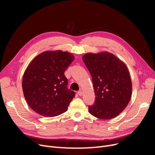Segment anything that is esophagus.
Masks as SVG:
<instances>
[{"label": "esophagus", "instance_id": "34e87169", "mask_svg": "<svg viewBox=\"0 0 155 155\" xmlns=\"http://www.w3.org/2000/svg\"><path fill=\"white\" fill-rule=\"evenodd\" d=\"M78 94H79V96H82L83 95V92H82V91L81 90H79L78 92Z\"/></svg>", "mask_w": 155, "mask_h": 155}]
</instances>
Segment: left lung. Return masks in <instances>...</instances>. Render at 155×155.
Returning <instances> with one entry per match:
<instances>
[{
  "label": "left lung",
  "mask_w": 155,
  "mask_h": 155,
  "mask_svg": "<svg viewBox=\"0 0 155 155\" xmlns=\"http://www.w3.org/2000/svg\"><path fill=\"white\" fill-rule=\"evenodd\" d=\"M83 61L92 76L96 95L94 104L88 107L92 116L110 120L119 115L132 95V82L127 67L108 51L88 53Z\"/></svg>",
  "instance_id": "obj_1"
}]
</instances>
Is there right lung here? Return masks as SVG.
I'll return each mask as SVG.
<instances>
[{
  "label": "right lung",
  "instance_id": "right-lung-1",
  "mask_svg": "<svg viewBox=\"0 0 155 155\" xmlns=\"http://www.w3.org/2000/svg\"><path fill=\"white\" fill-rule=\"evenodd\" d=\"M74 59L67 51H46L30 63L22 87L28 104L37 114L54 117L67 110L75 92L68 89L64 73Z\"/></svg>",
  "mask_w": 155,
  "mask_h": 155
}]
</instances>
